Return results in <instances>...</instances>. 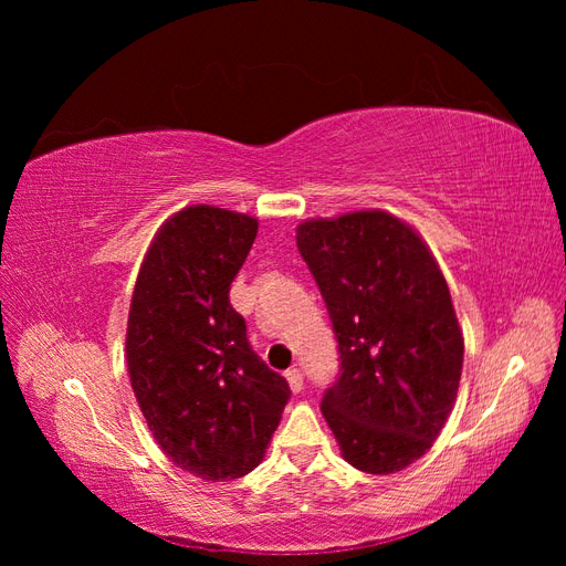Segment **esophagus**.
<instances>
[{
  "label": "esophagus",
  "instance_id": "obj_1",
  "mask_svg": "<svg viewBox=\"0 0 566 566\" xmlns=\"http://www.w3.org/2000/svg\"><path fill=\"white\" fill-rule=\"evenodd\" d=\"M285 380H287L290 389H293L295 394L304 389V375H302V370H300V368H290V370H285Z\"/></svg>",
  "mask_w": 566,
  "mask_h": 566
}]
</instances>
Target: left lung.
<instances>
[{"instance_id": "1", "label": "left lung", "mask_w": 566, "mask_h": 566, "mask_svg": "<svg viewBox=\"0 0 566 566\" xmlns=\"http://www.w3.org/2000/svg\"><path fill=\"white\" fill-rule=\"evenodd\" d=\"M297 248L337 337L323 418L349 465L399 472L455 403L465 345L449 285L422 238L380 210L304 221Z\"/></svg>"}]
</instances>
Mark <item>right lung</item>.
<instances>
[{
  "label": "right lung",
  "mask_w": 566,
  "mask_h": 566,
  "mask_svg": "<svg viewBox=\"0 0 566 566\" xmlns=\"http://www.w3.org/2000/svg\"><path fill=\"white\" fill-rule=\"evenodd\" d=\"M256 219L196 205L165 221L134 285L127 368L148 430L177 468L208 482L252 472L290 399L248 342L229 290Z\"/></svg>",
  "instance_id": "right-lung-1"
}]
</instances>
